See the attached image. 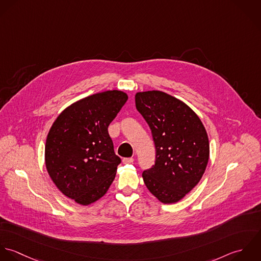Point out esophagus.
Listing matches in <instances>:
<instances>
[{"mask_svg": "<svg viewBox=\"0 0 261 261\" xmlns=\"http://www.w3.org/2000/svg\"><path fill=\"white\" fill-rule=\"evenodd\" d=\"M134 162V158L129 157V158H123V163L127 164V163H133Z\"/></svg>", "mask_w": 261, "mask_h": 261, "instance_id": "obj_1", "label": "esophagus"}]
</instances>
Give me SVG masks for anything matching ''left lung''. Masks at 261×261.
<instances>
[{
    "label": "left lung",
    "mask_w": 261,
    "mask_h": 261,
    "mask_svg": "<svg viewBox=\"0 0 261 261\" xmlns=\"http://www.w3.org/2000/svg\"><path fill=\"white\" fill-rule=\"evenodd\" d=\"M136 109L150 127L155 163L142 173L149 192L164 204L181 200L201 180L208 164L206 129L184 102L160 91L137 93Z\"/></svg>",
    "instance_id": "1"
}]
</instances>
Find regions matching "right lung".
<instances>
[{
	"instance_id": "1",
	"label": "right lung",
	"mask_w": 261,
	"mask_h": 261,
	"mask_svg": "<svg viewBox=\"0 0 261 261\" xmlns=\"http://www.w3.org/2000/svg\"><path fill=\"white\" fill-rule=\"evenodd\" d=\"M128 96L107 91L67 107L54 121L45 144V164L58 190L81 205L102 198L121 158L115 154L108 127Z\"/></svg>"
}]
</instances>
